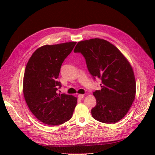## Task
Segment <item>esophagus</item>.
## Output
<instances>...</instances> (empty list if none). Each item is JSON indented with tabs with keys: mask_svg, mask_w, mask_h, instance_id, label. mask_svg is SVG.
<instances>
[{
	"mask_svg": "<svg viewBox=\"0 0 155 155\" xmlns=\"http://www.w3.org/2000/svg\"><path fill=\"white\" fill-rule=\"evenodd\" d=\"M78 97L79 99H83L84 97V94H78Z\"/></svg>",
	"mask_w": 155,
	"mask_h": 155,
	"instance_id": "1",
	"label": "esophagus"
}]
</instances>
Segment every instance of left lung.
<instances>
[{
	"mask_svg": "<svg viewBox=\"0 0 155 155\" xmlns=\"http://www.w3.org/2000/svg\"><path fill=\"white\" fill-rule=\"evenodd\" d=\"M85 59L93 78L101 80V90L93 94L96 105L92 117L103 123H116L123 119L135 99L136 81L131 64L118 49L99 38L80 41L74 49Z\"/></svg>",
	"mask_w": 155,
	"mask_h": 155,
	"instance_id": "1",
	"label": "left lung"
}]
</instances>
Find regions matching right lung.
Masks as SVG:
<instances>
[{"instance_id":"obj_1","label":"right lung","mask_w":155,"mask_h":155,"mask_svg":"<svg viewBox=\"0 0 155 155\" xmlns=\"http://www.w3.org/2000/svg\"><path fill=\"white\" fill-rule=\"evenodd\" d=\"M76 42L45 45L29 58L23 79V94L31 112L40 121L56 126L70 120L77 103L71 95L57 94L61 85L58 78L61 66Z\"/></svg>"}]
</instances>
